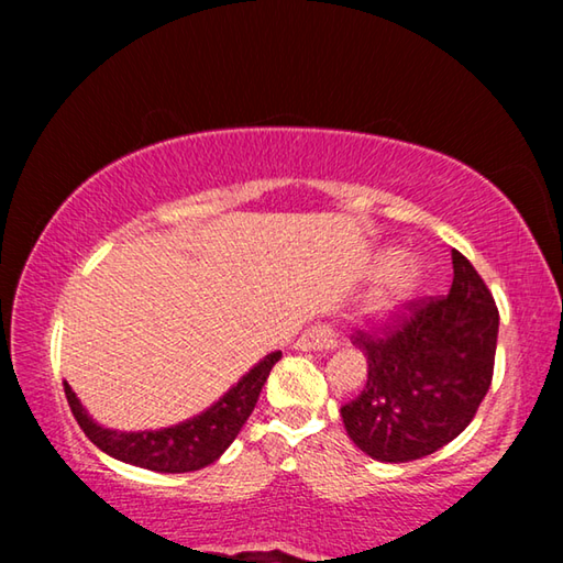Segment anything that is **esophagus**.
<instances>
[{"mask_svg": "<svg viewBox=\"0 0 563 563\" xmlns=\"http://www.w3.org/2000/svg\"><path fill=\"white\" fill-rule=\"evenodd\" d=\"M295 347L298 350H335L338 347V340H335V332H332L328 325H316L310 330H305L302 335L295 342Z\"/></svg>", "mask_w": 563, "mask_h": 563, "instance_id": "esophagus-1", "label": "esophagus"}]
</instances>
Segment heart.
<instances>
[{
    "mask_svg": "<svg viewBox=\"0 0 563 563\" xmlns=\"http://www.w3.org/2000/svg\"><path fill=\"white\" fill-rule=\"evenodd\" d=\"M375 273L383 278L360 310V320L369 325L393 320L415 298L424 280V263L415 255L402 258L397 247H385L375 255Z\"/></svg>",
    "mask_w": 563,
    "mask_h": 563,
    "instance_id": "obj_1",
    "label": "heart"
}]
</instances>
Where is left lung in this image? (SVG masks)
<instances>
[{
    "instance_id": "1",
    "label": "left lung",
    "mask_w": 563,
    "mask_h": 563,
    "mask_svg": "<svg viewBox=\"0 0 563 563\" xmlns=\"http://www.w3.org/2000/svg\"><path fill=\"white\" fill-rule=\"evenodd\" d=\"M452 268L446 298L412 305L387 335H355L367 383L340 415L350 440L377 462H412L450 444L492 385L499 310L460 251Z\"/></svg>"
}]
</instances>
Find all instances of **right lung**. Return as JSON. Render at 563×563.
Wrapping results in <instances>:
<instances>
[{"instance_id":"add662e5","label":"right lung","mask_w":563,"mask_h":563,"mask_svg":"<svg viewBox=\"0 0 563 563\" xmlns=\"http://www.w3.org/2000/svg\"><path fill=\"white\" fill-rule=\"evenodd\" d=\"M280 357V350L265 355L223 397H218V402L203 409L201 415H194L186 422H178L174 427H164V430H111V427L99 424L84 409L69 383H64V393L84 434L101 452L113 456V460L164 474L196 472L213 464L233 444L241 427L245 424V419L251 417L255 402H258L261 389L265 379H268L273 365Z\"/></svg>"}]
</instances>
